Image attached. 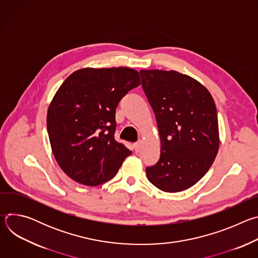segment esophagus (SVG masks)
Wrapping results in <instances>:
<instances>
[{
  "label": "esophagus",
  "mask_w": 258,
  "mask_h": 258,
  "mask_svg": "<svg viewBox=\"0 0 258 258\" xmlns=\"http://www.w3.org/2000/svg\"><path fill=\"white\" fill-rule=\"evenodd\" d=\"M134 147H135V150H136L137 152L140 151L141 148H142V141H139V142L135 143V144H134Z\"/></svg>",
  "instance_id": "obj_1"
}]
</instances>
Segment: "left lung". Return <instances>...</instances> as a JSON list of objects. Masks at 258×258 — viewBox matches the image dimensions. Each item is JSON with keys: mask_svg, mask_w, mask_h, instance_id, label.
Segmentation results:
<instances>
[{"mask_svg": "<svg viewBox=\"0 0 258 258\" xmlns=\"http://www.w3.org/2000/svg\"><path fill=\"white\" fill-rule=\"evenodd\" d=\"M142 86L154 110L160 137V159L146 168L161 191L194 186L212 165L219 148L216 107L209 91L174 70L142 69Z\"/></svg>", "mask_w": 258, "mask_h": 258, "instance_id": "left-lung-1", "label": "left lung"}]
</instances>
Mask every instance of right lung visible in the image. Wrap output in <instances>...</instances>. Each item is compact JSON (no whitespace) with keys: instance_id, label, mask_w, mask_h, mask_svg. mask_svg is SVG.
<instances>
[{"instance_id":"obj_1","label":"right lung","mask_w":258,"mask_h":258,"mask_svg":"<svg viewBox=\"0 0 258 258\" xmlns=\"http://www.w3.org/2000/svg\"><path fill=\"white\" fill-rule=\"evenodd\" d=\"M128 67L79 69L53 97L47 128L60 168L85 186L111 179L132 151L114 139L115 110L128 91L140 86Z\"/></svg>"}]
</instances>
